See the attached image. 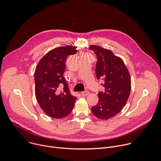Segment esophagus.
Returning a JSON list of instances; mask_svg holds the SVG:
<instances>
[{
    "mask_svg": "<svg viewBox=\"0 0 161 161\" xmlns=\"http://www.w3.org/2000/svg\"><path fill=\"white\" fill-rule=\"evenodd\" d=\"M89 94V91H87V90H86V91H83V92H81L82 96H87Z\"/></svg>",
    "mask_w": 161,
    "mask_h": 161,
    "instance_id": "esophagus-1",
    "label": "esophagus"
}]
</instances>
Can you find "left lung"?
<instances>
[{
	"instance_id": "1",
	"label": "left lung",
	"mask_w": 161,
	"mask_h": 161,
	"mask_svg": "<svg viewBox=\"0 0 161 161\" xmlns=\"http://www.w3.org/2000/svg\"><path fill=\"white\" fill-rule=\"evenodd\" d=\"M89 49L97 56L96 75L105 81V90L98 92L97 105L91 107L94 115L107 120L119 114L125 106L131 92V78L122 59L112 51L91 45Z\"/></svg>"
}]
</instances>
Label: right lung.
I'll return each mask as SVG.
<instances>
[{
	"label": "right lung",
	"mask_w": 161,
	"mask_h": 161,
	"mask_svg": "<svg viewBox=\"0 0 161 161\" xmlns=\"http://www.w3.org/2000/svg\"><path fill=\"white\" fill-rule=\"evenodd\" d=\"M76 48L67 46L49 51L36 69V96L41 108L49 117L56 119L67 117L74 107L77 97L70 93L63 75L66 59L68 56L76 54Z\"/></svg>",
	"instance_id": "add662e5"
}]
</instances>
